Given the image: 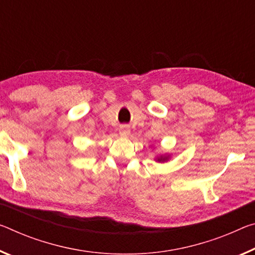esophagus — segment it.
<instances>
[{"label":"esophagus","mask_w":255,"mask_h":255,"mask_svg":"<svg viewBox=\"0 0 255 255\" xmlns=\"http://www.w3.org/2000/svg\"><path fill=\"white\" fill-rule=\"evenodd\" d=\"M129 134H130V129H129V127L123 126V127L120 128V135L121 136L127 137V136H129Z\"/></svg>","instance_id":"obj_1"}]
</instances>
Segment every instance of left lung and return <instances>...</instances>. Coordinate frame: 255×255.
Segmentation results:
<instances>
[{"label": "left lung", "instance_id": "1", "mask_svg": "<svg viewBox=\"0 0 255 255\" xmlns=\"http://www.w3.org/2000/svg\"><path fill=\"white\" fill-rule=\"evenodd\" d=\"M168 160H169V155H161L156 157L157 162H164V161H168Z\"/></svg>", "mask_w": 255, "mask_h": 255}]
</instances>
